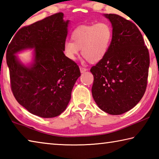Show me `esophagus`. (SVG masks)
<instances>
[{
	"label": "esophagus",
	"instance_id": "34e87169",
	"mask_svg": "<svg viewBox=\"0 0 159 159\" xmlns=\"http://www.w3.org/2000/svg\"><path fill=\"white\" fill-rule=\"evenodd\" d=\"M80 73H85V72L87 71V69L85 68H83V67L80 66Z\"/></svg>",
	"mask_w": 159,
	"mask_h": 159
}]
</instances>
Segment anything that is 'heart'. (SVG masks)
I'll return each mask as SVG.
<instances>
[{
    "mask_svg": "<svg viewBox=\"0 0 159 159\" xmlns=\"http://www.w3.org/2000/svg\"><path fill=\"white\" fill-rule=\"evenodd\" d=\"M112 38V28L106 21L79 26L71 33V41L64 43V55L70 60H75L81 50L83 57L91 64H97L105 57Z\"/></svg>",
    "mask_w": 159,
    "mask_h": 159,
    "instance_id": "b5f03b06",
    "label": "heart"
}]
</instances>
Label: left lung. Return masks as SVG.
<instances>
[{
	"mask_svg": "<svg viewBox=\"0 0 159 159\" xmlns=\"http://www.w3.org/2000/svg\"><path fill=\"white\" fill-rule=\"evenodd\" d=\"M104 16L111 23L113 38L105 57L90 69L92 95L102 111L120 115L133 109L144 95L149 50L134 23L118 15Z\"/></svg>",
	"mask_w": 159,
	"mask_h": 159,
	"instance_id": "8db88e82",
	"label": "left lung"
}]
</instances>
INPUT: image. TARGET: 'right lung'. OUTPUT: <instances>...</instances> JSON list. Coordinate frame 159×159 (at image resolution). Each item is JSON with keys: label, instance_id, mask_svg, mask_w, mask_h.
Listing matches in <instances>:
<instances>
[{"label": "right lung", "instance_id": "obj_1", "mask_svg": "<svg viewBox=\"0 0 159 159\" xmlns=\"http://www.w3.org/2000/svg\"><path fill=\"white\" fill-rule=\"evenodd\" d=\"M56 13L21 28L8 45L6 61L10 85L19 104L32 114L53 118L66 109L80 76L79 66L64 54L69 20ZM34 49L33 61L26 66L15 55Z\"/></svg>", "mask_w": 159, "mask_h": 159}]
</instances>
